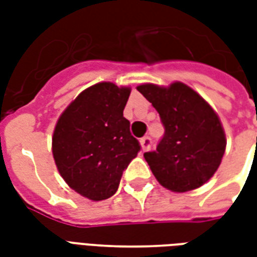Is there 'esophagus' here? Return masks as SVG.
Returning <instances> with one entry per match:
<instances>
[{
    "mask_svg": "<svg viewBox=\"0 0 257 257\" xmlns=\"http://www.w3.org/2000/svg\"><path fill=\"white\" fill-rule=\"evenodd\" d=\"M151 145H153V140L147 136V138H143L140 140V146H142V150L149 151L151 149Z\"/></svg>",
    "mask_w": 257,
    "mask_h": 257,
    "instance_id": "esophagus-1",
    "label": "esophagus"
}]
</instances>
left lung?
<instances>
[{
	"label": "left lung",
	"instance_id": "left-lung-1",
	"mask_svg": "<svg viewBox=\"0 0 257 257\" xmlns=\"http://www.w3.org/2000/svg\"><path fill=\"white\" fill-rule=\"evenodd\" d=\"M142 95L156 108L165 134L156 151L145 153L151 172L165 189L186 193L201 187L220 165L224 129L215 110L183 82L143 84Z\"/></svg>",
	"mask_w": 257,
	"mask_h": 257
}]
</instances>
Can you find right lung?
<instances>
[{
	"mask_svg": "<svg viewBox=\"0 0 257 257\" xmlns=\"http://www.w3.org/2000/svg\"><path fill=\"white\" fill-rule=\"evenodd\" d=\"M131 88L99 82L82 90L59 117L52 136L55 164L64 182L85 198L115 194L140 145L123 108Z\"/></svg>",
	"mask_w": 257,
	"mask_h": 257,
	"instance_id": "add662e5",
	"label": "right lung"
}]
</instances>
